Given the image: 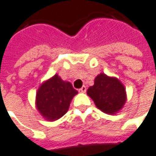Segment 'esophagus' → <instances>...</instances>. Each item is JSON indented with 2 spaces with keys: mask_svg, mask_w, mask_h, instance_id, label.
Instances as JSON below:
<instances>
[{
  "mask_svg": "<svg viewBox=\"0 0 156 156\" xmlns=\"http://www.w3.org/2000/svg\"><path fill=\"white\" fill-rule=\"evenodd\" d=\"M86 87L83 86L82 88H80V89L78 90V91L80 92V93H85V92H86Z\"/></svg>",
  "mask_w": 156,
  "mask_h": 156,
  "instance_id": "obj_1",
  "label": "esophagus"
}]
</instances>
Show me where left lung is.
I'll list each match as a JSON object with an SVG mask.
<instances>
[{
    "instance_id": "8db88e82",
    "label": "left lung",
    "mask_w": 156,
    "mask_h": 156,
    "mask_svg": "<svg viewBox=\"0 0 156 156\" xmlns=\"http://www.w3.org/2000/svg\"><path fill=\"white\" fill-rule=\"evenodd\" d=\"M87 94L96 107L106 114H115L122 108L126 100L122 83L117 78H109L103 73L95 78L94 85L88 89Z\"/></svg>"
}]
</instances>
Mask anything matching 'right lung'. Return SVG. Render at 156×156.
<instances>
[{
  "label": "right lung",
  "mask_w": 156,
  "mask_h": 156,
  "mask_svg": "<svg viewBox=\"0 0 156 156\" xmlns=\"http://www.w3.org/2000/svg\"><path fill=\"white\" fill-rule=\"evenodd\" d=\"M77 94L78 91L69 82H64L58 75H55L38 90V111L48 120H56L67 112L71 101Z\"/></svg>",
  "instance_id": "obj_1"
}]
</instances>
